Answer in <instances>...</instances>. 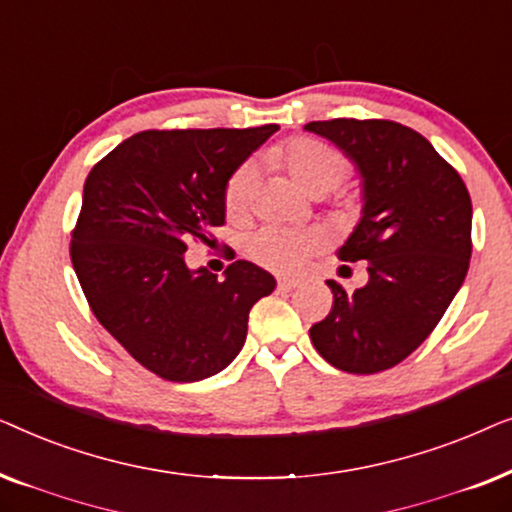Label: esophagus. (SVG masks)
Returning a JSON list of instances; mask_svg holds the SVG:
<instances>
[{
	"mask_svg": "<svg viewBox=\"0 0 512 512\" xmlns=\"http://www.w3.org/2000/svg\"><path fill=\"white\" fill-rule=\"evenodd\" d=\"M298 284H300V279H293V277H279L277 279V289L279 291H291V289H296Z\"/></svg>",
	"mask_w": 512,
	"mask_h": 512,
	"instance_id": "esophagus-1",
	"label": "esophagus"
}]
</instances>
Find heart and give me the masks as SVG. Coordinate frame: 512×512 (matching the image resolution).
Returning a JSON list of instances; mask_svg holds the SVG:
<instances>
[{"label":"heart","instance_id":"heart-1","mask_svg":"<svg viewBox=\"0 0 512 512\" xmlns=\"http://www.w3.org/2000/svg\"><path fill=\"white\" fill-rule=\"evenodd\" d=\"M275 160L282 163L291 177L298 181L307 193L321 195L338 188L349 177V163L340 151L314 137H293L282 149L275 151ZM258 172L254 163H242L230 174L223 205L230 216H242L247 212L256 195ZM317 249V240L300 230L265 226L249 240V256L256 263L275 272H293L312 251Z\"/></svg>","mask_w":512,"mask_h":512}]
</instances>
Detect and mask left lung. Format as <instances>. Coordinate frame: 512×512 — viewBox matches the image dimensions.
Returning a JSON list of instances; mask_svg holds the SVG:
<instances>
[{
  "instance_id": "left-lung-1",
  "label": "left lung",
  "mask_w": 512,
  "mask_h": 512,
  "mask_svg": "<svg viewBox=\"0 0 512 512\" xmlns=\"http://www.w3.org/2000/svg\"><path fill=\"white\" fill-rule=\"evenodd\" d=\"M305 130L331 139L363 177L366 207L342 261H366L368 284L345 291L310 328L331 366L354 375L389 370L443 319L471 263V195L459 172L417 130L387 118H331ZM349 268V265H345Z\"/></svg>"
}]
</instances>
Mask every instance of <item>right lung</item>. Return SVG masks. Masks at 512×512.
Here are the masks:
<instances>
[{"label":"right lung","instance_id":"right-lung-1","mask_svg":"<svg viewBox=\"0 0 512 512\" xmlns=\"http://www.w3.org/2000/svg\"><path fill=\"white\" fill-rule=\"evenodd\" d=\"M275 130H144L88 174L69 242L83 296L125 352L167 382L226 368L247 338L251 307L275 289L249 261L230 263L219 279L188 270L184 256L191 242L214 247L230 174Z\"/></svg>","mask_w":512,"mask_h":512}]
</instances>
